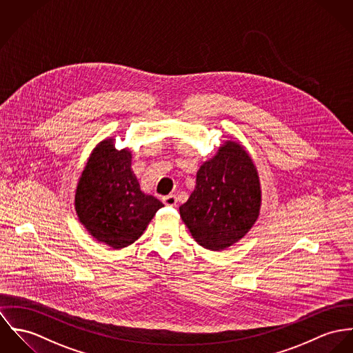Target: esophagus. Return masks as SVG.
<instances>
[{
  "label": "esophagus",
  "instance_id": "34e87169",
  "mask_svg": "<svg viewBox=\"0 0 353 353\" xmlns=\"http://www.w3.org/2000/svg\"><path fill=\"white\" fill-rule=\"evenodd\" d=\"M162 200H163V203L166 205H176L177 204V197H176V195L163 196Z\"/></svg>",
  "mask_w": 353,
  "mask_h": 353
}]
</instances>
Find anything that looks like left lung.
Returning a JSON list of instances; mask_svg holds the SVG:
<instances>
[{
	"label": "left lung",
	"instance_id": "1",
	"mask_svg": "<svg viewBox=\"0 0 353 353\" xmlns=\"http://www.w3.org/2000/svg\"><path fill=\"white\" fill-rule=\"evenodd\" d=\"M261 207L260 179L245 148L226 141L196 173L180 216L196 242L208 250H225L256 223Z\"/></svg>",
	"mask_w": 353,
	"mask_h": 353
}]
</instances>
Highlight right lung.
Here are the masks:
<instances>
[{
    "label": "right lung",
    "mask_w": 353,
    "mask_h": 353,
    "mask_svg": "<svg viewBox=\"0 0 353 353\" xmlns=\"http://www.w3.org/2000/svg\"><path fill=\"white\" fill-rule=\"evenodd\" d=\"M132 154L114 138L101 141L79 177L74 207L89 234L114 249L134 243L163 204L141 191L131 169Z\"/></svg>",
    "instance_id": "obj_1"
}]
</instances>
